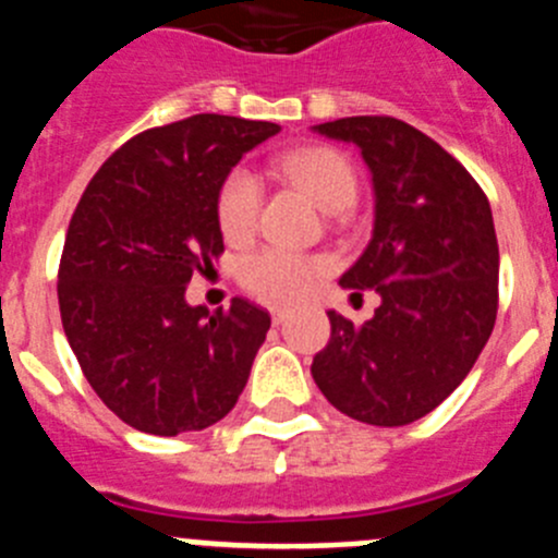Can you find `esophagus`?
<instances>
[{
	"label": "esophagus",
	"mask_w": 558,
	"mask_h": 558,
	"mask_svg": "<svg viewBox=\"0 0 558 558\" xmlns=\"http://www.w3.org/2000/svg\"><path fill=\"white\" fill-rule=\"evenodd\" d=\"M286 317H289V308H280V306L272 308V323H275V326H280V323H283Z\"/></svg>",
	"instance_id": "obj_1"
}]
</instances>
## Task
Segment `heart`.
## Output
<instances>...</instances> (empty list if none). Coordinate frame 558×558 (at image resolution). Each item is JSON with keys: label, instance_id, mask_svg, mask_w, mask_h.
Here are the masks:
<instances>
[{"label": "heart", "instance_id": "b5f03b06", "mask_svg": "<svg viewBox=\"0 0 558 558\" xmlns=\"http://www.w3.org/2000/svg\"><path fill=\"white\" fill-rule=\"evenodd\" d=\"M278 171L306 193L319 210L339 213L356 198V171L351 159L331 145H308L278 159ZM260 210V185L246 168L227 173L216 198L219 230L230 244H241L255 232ZM328 264L314 255L264 246L239 260V280L246 292L269 303H292L326 275Z\"/></svg>", "mask_w": 558, "mask_h": 558}]
</instances>
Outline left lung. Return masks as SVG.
<instances>
[{"mask_svg":"<svg viewBox=\"0 0 558 558\" xmlns=\"http://www.w3.org/2000/svg\"><path fill=\"white\" fill-rule=\"evenodd\" d=\"M353 143L373 182V235L339 286L381 303L353 326L328 312L331 339L312 376L339 413L404 426L433 413L481 356L497 319L500 250L486 193L435 140L396 118L314 125Z\"/></svg>","mask_w":558,"mask_h":558,"instance_id":"obj_1","label":"left lung"}]
</instances>
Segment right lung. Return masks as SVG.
<instances>
[{
  "label": "right lung",
  "instance_id": "add662e5",
  "mask_svg": "<svg viewBox=\"0 0 558 558\" xmlns=\"http://www.w3.org/2000/svg\"><path fill=\"white\" fill-rule=\"evenodd\" d=\"M278 123L193 114L137 134L72 213L58 306L92 390L140 433H196L230 413L272 319L250 300L191 306L193 272L225 252L216 198Z\"/></svg>",
  "mask_w": 558,
  "mask_h": 558
}]
</instances>
